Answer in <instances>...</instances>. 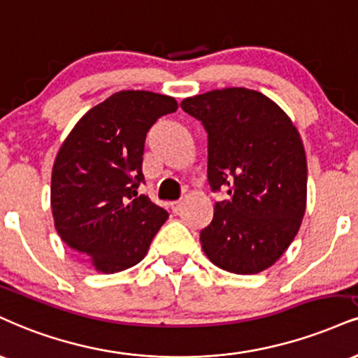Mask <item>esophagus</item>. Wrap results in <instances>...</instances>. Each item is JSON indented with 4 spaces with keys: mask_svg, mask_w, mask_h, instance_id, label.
I'll list each match as a JSON object with an SVG mask.
<instances>
[{
    "mask_svg": "<svg viewBox=\"0 0 358 358\" xmlns=\"http://www.w3.org/2000/svg\"><path fill=\"white\" fill-rule=\"evenodd\" d=\"M170 208H171V212H173V213H178L180 210H182V201H171Z\"/></svg>",
    "mask_w": 358,
    "mask_h": 358,
    "instance_id": "obj_1",
    "label": "esophagus"
}]
</instances>
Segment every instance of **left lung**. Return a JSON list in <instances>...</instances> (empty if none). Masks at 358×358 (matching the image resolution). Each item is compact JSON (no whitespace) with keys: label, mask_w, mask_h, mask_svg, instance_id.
I'll use <instances>...</instances> for the list:
<instances>
[{"label":"left lung","mask_w":358,"mask_h":358,"mask_svg":"<svg viewBox=\"0 0 358 358\" xmlns=\"http://www.w3.org/2000/svg\"><path fill=\"white\" fill-rule=\"evenodd\" d=\"M208 135V183L225 188L201 248L227 272L272 266L299 234L307 203V158L299 131L278 105L247 88H225L180 103Z\"/></svg>","instance_id":"obj_1"}]
</instances>
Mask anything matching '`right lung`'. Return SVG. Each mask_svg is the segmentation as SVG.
Here are the masks:
<instances>
[{
  "instance_id": "obj_1",
  "label": "right lung",
  "mask_w": 358,
  "mask_h": 358,
  "mask_svg": "<svg viewBox=\"0 0 358 358\" xmlns=\"http://www.w3.org/2000/svg\"><path fill=\"white\" fill-rule=\"evenodd\" d=\"M176 108L165 94L118 92L83 115L59 148L51 175L56 231L98 272L141 262L166 222V210L138 195V187L146 133Z\"/></svg>"
}]
</instances>
